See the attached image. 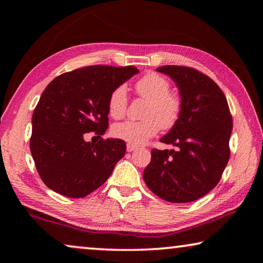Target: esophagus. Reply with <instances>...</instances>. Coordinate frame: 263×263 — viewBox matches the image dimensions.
<instances>
[{
  "mask_svg": "<svg viewBox=\"0 0 263 263\" xmlns=\"http://www.w3.org/2000/svg\"><path fill=\"white\" fill-rule=\"evenodd\" d=\"M137 149V146L135 145H131V144H127L126 145V151L127 152H133V151Z\"/></svg>",
  "mask_w": 263,
  "mask_h": 263,
  "instance_id": "1",
  "label": "esophagus"
}]
</instances>
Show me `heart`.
<instances>
[{
	"label": "heart",
	"instance_id": "b5f03b06",
	"mask_svg": "<svg viewBox=\"0 0 263 263\" xmlns=\"http://www.w3.org/2000/svg\"><path fill=\"white\" fill-rule=\"evenodd\" d=\"M135 88L138 95L148 100L144 114L146 119L116 124L112 127V135L131 145H142L157 135L159 126L163 130H169L175 125L181 115V101L179 97L169 94L171 83L168 80L155 73L141 77L136 82ZM126 108L125 88L117 87L109 96V115L114 119H122L126 114Z\"/></svg>",
	"mask_w": 263,
	"mask_h": 263
}]
</instances>
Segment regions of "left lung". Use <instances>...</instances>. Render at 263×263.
Instances as JSON below:
<instances>
[{"instance_id":"obj_1","label":"left lung","mask_w":263,"mask_h":263,"mask_svg":"<svg viewBox=\"0 0 263 263\" xmlns=\"http://www.w3.org/2000/svg\"><path fill=\"white\" fill-rule=\"evenodd\" d=\"M157 70L180 90L179 121L160 139L177 149H152L142 179L164 201L194 202L215 188L229 162L232 116L224 92L205 74L171 65Z\"/></svg>"}]
</instances>
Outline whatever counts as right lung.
<instances>
[{
	"label": "right lung",
	"mask_w": 263,
	"mask_h": 263,
	"mask_svg": "<svg viewBox=\"0 0 263 263\" xmlns=\"http://www.w3.org/2000/svg\"><path fill=\"white\" fill-rule=\"evenodd\" d=\"M139 73L133 66H88L55 78L32 115L30 149L44 183L72 198L86 197L108 180L126 152L122 139L86 141L108 128L114 89Z\"/></svg>",
	"instance_id": "obj_1"
}]
</instances>
